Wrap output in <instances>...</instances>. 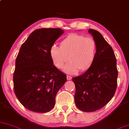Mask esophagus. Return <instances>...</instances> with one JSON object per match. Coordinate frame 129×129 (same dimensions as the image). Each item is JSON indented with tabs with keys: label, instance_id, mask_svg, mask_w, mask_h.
<instances>
[{
	"label": "esophagus",
	"instance_id": "esophagus-1",
	"mask_svg": "<svg viewBox=\"0 0 129 129\" xmlns=\"http://www.w3.org/2000/svg\"><path fill=\"white\" fill-rule=\"evenodd\" d=\"M67 79L68 80H71L72 79V77L70 76H69V75H68V76H67Z\"/></svg>",
	"mask_w": 129,
	"mask_h": 129
}]
</instances>
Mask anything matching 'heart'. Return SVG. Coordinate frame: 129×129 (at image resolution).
Instances as JSON below:
<instances>
[{"instance_id": "heart-1", "label": "heart", "mask_w": 129, "mask_h": 129, "mask_svg": "<svg viewBox=\"0 0 129 129\" xmlns=\"http://www.w3.org/2000/svg\"><path fill=\"white\" fill-rule=\"evenodd\" d=\"M96 51V42L92 37L72 33L60 42V47L52 46L50 55L57 69H61L68 60H70L63 70L68 73H75L79 70L88 69L94 62Z\"/></svg>"}]
</instances>
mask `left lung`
I'll use <instances>...</instances> for the list:
<instances>
[{"label": "left lung", "mask_w": 129, "mask_h": 129, "mask_svg": "<svg viewBox=\"0 0 129 129\" xmlns=\"http://www.w3.org/2000/svg\"><path fill=\"white\" fill-rule=\"evenodd\" d=\"M96 42V56L91 66L79 76L73 78L75 101L79 110L94 112L112 100L117 87L116 59L112 47L95 29H89Z\"/></svg>", "instance_id": "obj_1"}]
</instances>
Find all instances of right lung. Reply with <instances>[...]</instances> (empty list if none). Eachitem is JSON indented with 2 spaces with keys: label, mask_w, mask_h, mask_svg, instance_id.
Masks as SVG:
<instances>
[{
  "label": "right lung",
  "mask_w": 129,
  "mask_h": 129,
  "mask_svg": "<svg viewBox=\"0 0 129 129\" xmlns=\"http://www.w3.org/2000/svg\"><path fill=\"white\" fill-rule=\"evenodd\" d=\"M60 28L34 31L22 44L13 75L14 93L26 109L46 113L53 109L58 90L67 81L65 73L53 65L50 50L62 35Z\"/></svg>",
  "instance_id": "1"
}]
</instances>
